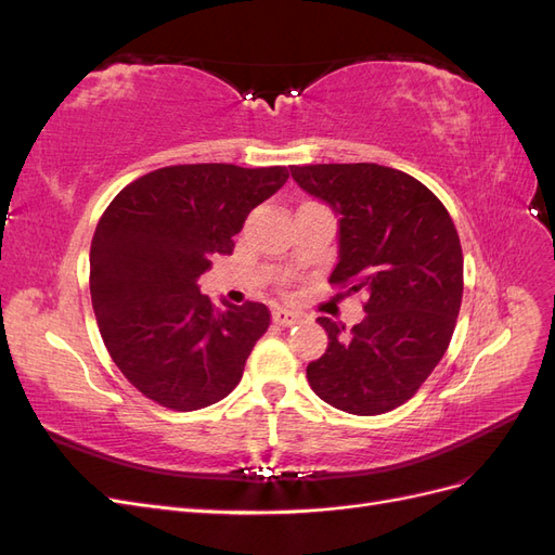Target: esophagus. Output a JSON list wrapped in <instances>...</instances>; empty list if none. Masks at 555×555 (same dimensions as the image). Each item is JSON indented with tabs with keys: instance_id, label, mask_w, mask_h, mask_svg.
<instances>
[{
	"instance_id": "1",
	"label": "esophagus",
	"mask_w": 555,
	"mask_h": 555,
	"mask_svg": "<svg viewBox=\"0 0 555 555\" xmlns=\"http://www.w3.org/2000/svg\"><path fill=\"white\" fill-rule=\"evenodd\" d=\"M273 322L280 324V326H294V324L300 322V314L292 312L287 308H275L273 310Z\"/></svg>"
}]
</instances>
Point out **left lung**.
Here are the masks:
<instances>
[{
	"instance_id": "obj_1",
	"label": "left lung",
	"mask_w": 555,
	"mask_h": 555,
	"mask_svg": "<svg viewBox=\"0 0 555 555\" xmlns=\"http://www.w3.org/2000/svg\"><path fill=\"white\" fill-rule=\"evenodd\" d=\"M298 188L338 217V263L328 282L363 292L351 331L317 322L328 347L308 365L312 391L359 416L410 400L440 363L463 298V251L447 208L426 184L379 164L292 166Z\"/></svg>"
}]
</instances>
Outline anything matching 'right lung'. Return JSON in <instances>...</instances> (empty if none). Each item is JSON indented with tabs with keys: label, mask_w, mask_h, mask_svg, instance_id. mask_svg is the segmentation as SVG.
<instances>
[{
	"label": "right lung",
	"mask_w": 555,
	"mask_h": 555,
	"mask_svg": "<svg viewBox=\"0 0 555 555\" xmlns=\"http://www.w3.org/2000/svg\"><path fill=\"white\" fill-rule=\"evenodd\" d=\"M287 178L284 166L182 164L111 201L90 249L92 308L111 359L150 400L192 412L236 389L271 312L215 308L196 280L231 255L249 210Z\"/></svg>",
	"instance_id": "1"
}]
</instances>
